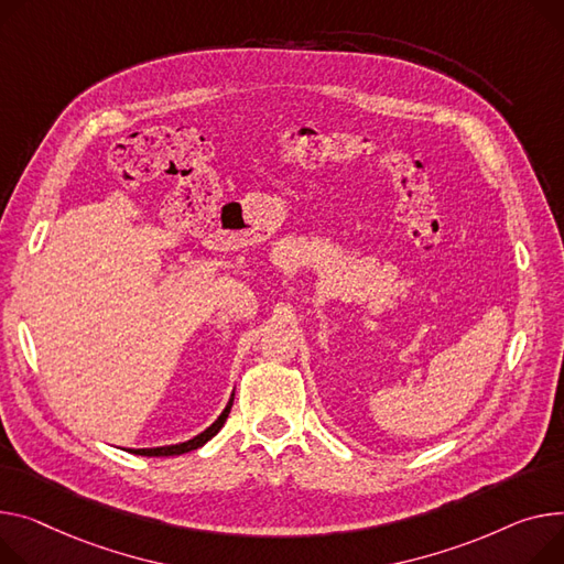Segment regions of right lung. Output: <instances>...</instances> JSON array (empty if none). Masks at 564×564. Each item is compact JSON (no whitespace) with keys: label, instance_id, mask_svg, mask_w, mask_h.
<instances>
[{"label":"right lung","instance_id":"add662e5","mask_svg":"<svg viewBox=\"0 0 564 564\" xmlns=\"http://www.w3.org/2000/svg\"><path fill=\"white\" fill-rule=\"evenodd\" d=\"M231 405H234V394L227 403V408L221 410V415L199 435H195L193 440L187 442H178V444H167V446H154V448H129V454H135V456H147V458H163V456H181V454H187V452H195V448L204 446L210 437H215L219 433V429L224 426V422H227L229 412H231Z\"/></svg>","mask_w":564,"mask_h":564}]
</instances>
